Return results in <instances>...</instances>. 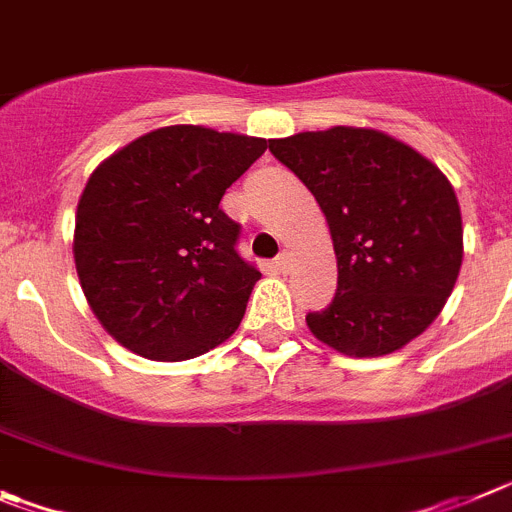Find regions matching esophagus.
Wrapping results in <instances>:
<instances>
[{"mask_svg":"<svg viewBox=\"0 0 512 512\" xmlns=\"http://www.w3.org/2000/svg\"><path fill=\"white\" fill-rule=\"evenodd\" d=\"M274 264H276V269L281 271V274H284V271L292 269V256H289V251H281L279 256H276Z\"/></svg>","mask_w":512,"mask_h":512,"instance_id":"esophagus-1","label":"esophagus"}]
</instances>
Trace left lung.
Wrapping results in <instances>:
<instances>
[{
  "label": "left lung",
  "mask_w": 512,
  "mask_h": 512,
  "mask_svg": "<svg viewBox=\"0 0 512 512\" xmlns=\"http://www.w3.org/2000/svg\"><path fill=\"white\" fill-rule=\"evenodd\" d=\"M330 225L337 292L307 314L350 358L401 350L437 320L462 266V213L437 164L378 129L332 126L269 139Z\"/></svg>",
  "instance_id": "1"
}]
</instances>
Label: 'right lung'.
Segmentation results:
<instances>
[{
    "label": "right lung",
    "mask_w": 512,
    "mask_h": 512,
    "mask_svg": "<svg viewBox=\"0 0 512 512\" xmlns=\"http://www.w3.org/2000/svg\"><path fill=\"white\" fill-rule=\"evenodd\" d=\"M266 139L162 126L98 164L78 200L73 259L96 320L131 353L198 358L238 330L261 274L218 208Z\"/></svg>",
    "instance_id": "1"
}]
</instances>
